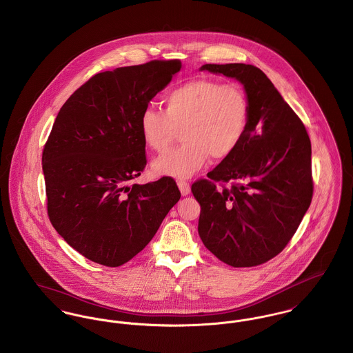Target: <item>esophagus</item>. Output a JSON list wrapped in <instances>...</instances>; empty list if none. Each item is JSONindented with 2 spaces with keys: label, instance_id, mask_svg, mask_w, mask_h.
<instances>
[{
  "label": "esophagus",
  "instance_id": "esophagus-1",
  "mask_svg": "<svg viewBox=\"0 0 353 353\" xmlns=\"http://www.w3.org/2000/svg\"><path fill=\"white\" fill-rule=\"evenodd\" d=\"M177 185H179V188H180V192H181V194H183V196H187V194L190 193V185L188 181L179 180V181H177Z\"/></svg>",
  "mask_w": 353,
  "mask_h": 353
}]
</instances>
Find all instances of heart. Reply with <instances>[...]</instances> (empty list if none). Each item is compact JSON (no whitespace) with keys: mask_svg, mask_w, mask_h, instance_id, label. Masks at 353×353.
<instances>
[{"mask_svg":"<svg viewBox=\"0 0 353 353\" xmlns=\"http://www.w3.org/2000/svg\"><path fill=\"white\" fill-rule=\"evenodd\" d=\"M251 108L239 84L215 79L187 81L170 90L163 110L146 108L139 117V132L152 150H163L180 129L181 145L153 160L159 176L188 179L208 161L225 160L241 146L248 132Z\"/></svg>","mask_w":353,"mask_h":353,"instance_id":"heart-1","label":"heart"}]
</instances>
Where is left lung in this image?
<instances>
[{
  "label": "left lung",
  "instance_id": "8db88e82",
  "mask_svg": "<svg viewBox=\"0 0 353 353\" xmlns=\"http://www.w3.org/2000/svg\"><path fill=\"white\" fill-rule=\"evenodd\" d=\"M235 78L250 101L248 132L236 152L192 184L200 203L199 235L232 268L276 256L293 238L313 197L312 145L299 115L258 67L205 64Z\"/></svg>",
  "mask_w": 353,
  "mask_h": 353
}]
</instances>
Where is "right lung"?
<instances>
[{
	"label": "right lung",
	"instance_id": "1",
	"mask_svg": "<svg viewBox=\"0 0 353 353\" xmlns=\"http://www.w3.org/2000/svg\"><path fill=\"white\" fill-rule=\"evenodd\" d=\"M180 68L179 59L152 60L97 74L54 119L43 150L48 217L95 263L129 262L180 200L172 177L130 185L146 165L141 112Z\"/></svg>",
	"mask_w": 353,
	"mask_h": 353
}]
</instances>
